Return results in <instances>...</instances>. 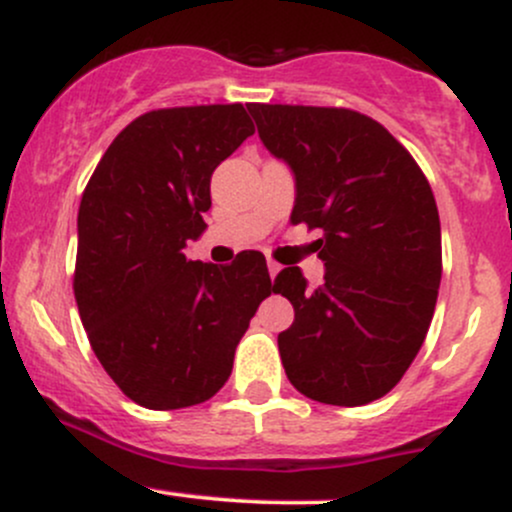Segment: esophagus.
I'll list each match as a JSON object with an SVG mask.
<instances>
[{
    "mask_svg": "<svg viewBox=\"0 0 512 512\" xmlns=\"http://www.w3.org/2000/svg\"><path fill=\"white\" fill-rule=\"evenodd\" d=\"M267 269H269V276H272V281H274V276L281 272V267H279V264H276V262H272V260H269V262H267Z\"/></svg>",
    "mask_w": 512,
    "mask_h": 512,
    "instance_id": "esophagus-1",
    "label": "esophagus"
}]
</instances>
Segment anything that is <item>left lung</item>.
<instances>
[{"instance_id":"8db88e82","label":"left lung","mask_w":512,"mask_h":512,"mask_svg":"<svg viewBox=\"0 0 512 512\" xmlns=\"http://www.w3.org/2000/svg\"><path fill=\"white\" fill-rule=\"evenodd\" d=\"M262 144L296 175L291 221L320 228L325 284L276 274L296 320L279 334L291 385L334 407L385 397L407 373L438 301L443 252L424 170L373 117L248 103Z\"/></svg>"}]
</instances>
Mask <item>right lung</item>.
<instances>
[{
  "mask_svg": "<svg viewBox=\"0 0 512 512\" xmlns=\"http://www.w3.org/2000/svg\"><path fill=\"white\" fill-rule=\"evenodd\" d=\"M250 134L240 103L151 110L117 134L81 197L76 305L93 354L139 407L214 397L274 291L255 250L228 267L185 257L207 228L211 173Z\"/></svg>",
  "mask_w": 512,
  "mask_h": 512,
  "instance_id": "obj_1",
  "label": "right lung"
}]
</instances>
